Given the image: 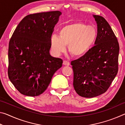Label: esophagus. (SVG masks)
<instances>
[{
	"instance_id": "esophagus-1",
	"label": "esophagus",
	"mask_w": 125,
	"mask_h": 125,
	"mask_svg": "<svg viewBox=\"0 0 125 125\" xmlns=\"http://www.w3.org/2000/svg\"><path fill=\"white\" fill-rule=\"evenodd\" d=\"M63 64L64 65H67V66H68V65H70V63H69V62H68L67 61H63Z\"/></svg>"
}]
</instances>
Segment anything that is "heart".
<instances>
[{"label":"heart","instance_id":"heart-1","mask_svg":"<svg viewBox=\"0 0 125 125\" xmlns=\"http://www.w3.org/2000/svg\"><path fill=\"white\" fill-rule=\"evenodd\" d=\"M98 31L93 26H87L83 22L67 25L60 30L58 37L52 36L51 49L53 53L58 56L65 51L68 46L69 53L75 58H81L94 46Z\"/></svg>","mask_w":125,"mask_h":125}]
</instances>
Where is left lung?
Masks as SVG:
<instances>
[{
	"mask_svg": "<svg viewBox=\"0 0 125 125\" xmlns=\"http://www.w3.org/2000/svg\"><path fill=\"white\" fill-rule=\"evenodd\" d=\"M93 16L98 26L95 45L82 57L71 62L74 88L84 98L95 97L106 92L118 68L117 37L103 17Z\"/></svg>",
	"mask_w": 125,
	"mask_h": 125,
	"instance_id": "left-lung-1",
	"label": "left lung"
}]
</instances>
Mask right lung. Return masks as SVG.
<instances>
[{
  "instance_id": "obj_1",
  "label": "right lung",
  "mask_w": 125,
  "mask_h": 125,
  "mask_svg": "<svg viewBox=\"0 0 125 125\" xmlns=\"http://www.w3.org/2000/svg\"><path fill=\"white\" fill-rule=\"evenodd\" d=\"M60 11L30 14L18 24L10 40L8 77L21 94L36 96L49 85L62 59L51 56V39Z\"/></svg>"
}]
</instances>
